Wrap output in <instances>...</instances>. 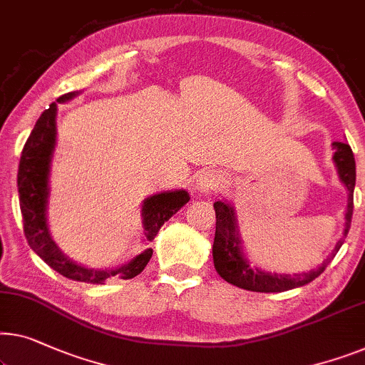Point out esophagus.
<instances>
[{
  "label": "esophagus",
  "mask_w": 365,
  "mask_h": 365,
  "mask_svg": "<svg viewBox=\"0 0 365 365\" xmlns=\"http://www.w3.org/2000/svg\"><path fill=\"white\" fill-rule=\"evenodd\" d=\"M222 181V174L215 170H204L199 173L197 179H195V189L200 194H209L214 191L215 187H219Z\"/></svg>",
  "instance_id": "1"
}]
</instances>
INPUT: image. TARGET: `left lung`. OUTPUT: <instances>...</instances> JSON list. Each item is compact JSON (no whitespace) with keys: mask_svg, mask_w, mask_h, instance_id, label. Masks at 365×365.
<instances>
[{"mask_svg":"<svg viewBox=\"0 0 365 365\" xmlns=\"http://www.w3.org/2000/svg\"><path fill=\"white\" fill-rule=\"evenodd\" d=\"M334 150V161L337 174H339L341 182L347 189V210H346V227L342 232V239L337 242L331 255L321 263V267L314 268L308 273H272L262 268H252L247 255L242 248L239 224H237V214L234 205L229 200H217L214 202L215 209V237L212 245L214 267L227 283L235 284V287L248 289V292L258 293H279L287 289L299 288L313 282L321 273L326 270L329 262L336 257L337 250L344 244V237L351 229L352 209H354V186H356V161L351 146L342 141L332 143Z\"/></svg>","mask_w":365,"mask_h":365,"instance_id":"1","label":"left lung"}]
</instances>
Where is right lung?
Here are the masks:
<instances>
[{"mask_svg": "<svg viewBox=\"0 0 365 365\" xmlns=\"http://www.w3.org/2000/svg\"><path fill=\"white\" fill-rule=\"evenodd\" d=\"M78 92H68L51 103L36 121L28 141L21 153L18 170L19 207L24 222V235L29 247L62 277L76 282L102 284L105 279L118 277L130 279L145 270L153 255V248H145L123 265L115 268H88L73 262L52 240L49 224H47V202H49V174L57 141V103H64L76 98ZM186 189H174L153 194L141 204L145 242H153L158 232L170 220L184 204L189 202Z\"/></svg>", "mask_w": 365, "mask_h": 365, "instance_id": "add662e5", "label": "right lung"}]
</instances>
